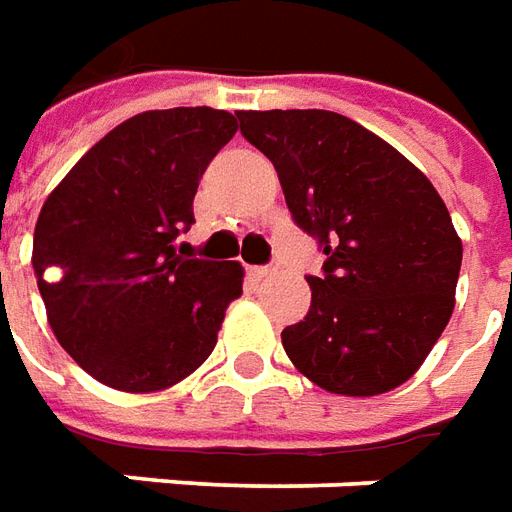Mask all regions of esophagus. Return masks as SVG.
Masks as SVG:
<instances>
[{
    "mask_svg": "<svg viewBox=\"0 0 512 512\" xmlns=\"http://www.w3.org/2000/svg\"><path fill=\"white\" fill-rule=\"evenodd\" d=\"M250 275L256 278V281H264V278H273L275 275V267H253Z\"/></svg>",
    "mask_w": 512,
    "mask_h": 512,
    "instance_id": "1",
    "label": "esophagus"
}]
</instances>
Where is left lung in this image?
Returning <instances> with one entry per match:
<instances>
[{
    "label": "left lung",
    "instance_id": "8db88e82",
    "mask_svg": "<svg viewBox=\"0 0 512 512\" xmlns=\"http://www.w3.org/2000/svg\"><path fill=\"white\" fill-rule=\"evenodd\" d=\"M275 165L295 223L320 237L311 308L281 331L289 361L344 397L416 375L455 308L463 242L422 170L383 137L328 110H239Z\"/></svg>",
    "mask_w": 512,
    "mask_h": 512
}]
</instances>
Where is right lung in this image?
<instances>
[{
    "label": "right lung",
    "mask_w": 512,
    "mask_h": 512,
    "mask_svg": "<svg viewBox=\"0 0 512 512\" xmlns=\"http://www.w3.org/2000/svg\"><path fill=\"white\" fill-rule=\"evenodd\" d=\"M226 110H148L118 123L46 198L32 267L57 342L104 386L151 394L212 355L239 262L181 259L198 179L237 134Z\"/></svg>",
    "instance_id": "right-lung-1"
}]
</instances>
